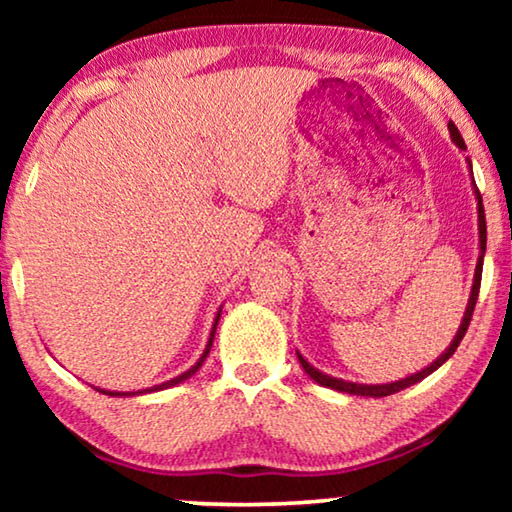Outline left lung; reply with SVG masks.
<instances>
[{
  "label": "left lung",
  "mask_w": 512,
  "mask_h": 512,
  "mask_svg": "<svg viewBox=\"0 0 512 512\" xmlns=\"http://www.w3.org/2000/svg\"><path fill=\"white\" fill-rule=\"evenodd\" d=\"M447 128H450L452 142L457 144L459 149H466V144H464V137L459 135L457 125L450 123V125H447ZM475 198H478V230H480V251H482V254H480V258H478V265H475V279H473L471 298H468L466 314H464V319H461V326H459L457 335H454L452 345L445 349V354L440 356V359L433 361L429 368L419 370V373L410 375V377H405V380L391 382V384H354V382L338 380V377H328V375H324V373H319L317 368L310 366V363H307V361L303 359V356L298 354V361H300V366H303L305 373L310 375L314 382L321 384V387H331V389H335V391H345V394H356V396H373V398H382V396L396 394V391H401V389H405V387H410V384H417L419 380H424L426 375H431L433 370L443 366V363H445L447 359H450V356H452L454 352H457L459 342L464 340V335H466V331H468V324H471V317H473L475 303H478V293H480V279H482V256H485V247H487V223H485V207H482V195H480L478 188H475Z\"/></svg>",
  "instance_id": "8db88e82"
}]
</instances>
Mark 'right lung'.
Wrapping results in <instances>:
<instances>
[{"label":"right lung","instance_id":"1","mask_svg":"<svg viewBox=\"0 0 512 512\" xmlns=\"http://www.w3.org/2000/svg\"><path fill=\"white\" fill-rule=\"evenodd\" d=\"M219 317H221V312L216 314V321H214V328H212V335H209V342H207V349H205V354L200 356V361L195 363V366L191 368V370H186V373H181L179 377H174V380H170V382H163V384H158V387H151V389H144V391H158V389H167V387H174V384H179V382H184V380H188V377L191 375H195L198 373V368L202 366V363H205V359H207V354H209V349H212V342H214V333H216V324H219ZM97 391H102V394H109V396H135V394H142V391H125V394H121V391H104V389H97Z\"/></svg>","mask_w":512,"mask_h":512}]
</instances>
